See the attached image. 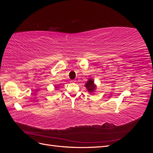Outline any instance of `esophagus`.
I'll use <instances>...</instances> for the list:
<instances>
[{
	"label": "esophagus",
	"mask_w": 153,
	"mask_h": 153,
	"mask_svg": "<svg viewBox=\"0 0 153 153\" xmlns=\"http://www.w3.org/2000/svg\"><path fill=\"white\" fill-rule=\"evenodd\" d=\"M76 82V80H71V82Z\"/></svg>",
	"instance_id": "1"
}]
</instances>
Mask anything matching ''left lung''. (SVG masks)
Listing matches in <instances>:
<instances>
[{
    "label": "left lung",
    "instance_id": "1",
    "mask_svg": "<svg viewBox=\"0 0 153 153\" xmlns=\"http://www.w3.org/2000/svg\"><path fill=\"white\" fill-rule=\"evenodd\" d=\"M85 87L89 92H93L96 89V85L94 84V81L92 79H89L86 83Z\"/></svg>",
    "mask_w": 153,
    "mask_h": 153
}]
</instances>
